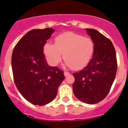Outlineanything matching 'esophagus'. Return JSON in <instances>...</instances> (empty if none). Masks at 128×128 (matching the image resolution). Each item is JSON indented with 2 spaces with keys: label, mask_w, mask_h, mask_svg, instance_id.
<instances>
[{
  "label": "esophagus",
  "mask_w": 128,
  "mask_h": 128,
  "mask_svg": "<svg viewBox=\"0 0 128 128\" xmlns=\"http://www.w3.org/2000/svg\"><path fill=\"white\" fill-rule=\"evenodd\" d=\"M64 74L65 76H68V75H70V73H69L68 72H66V71H65V72H64Z\"/></svg>",
  "instance_id": "obj_1"
}]
</instances>
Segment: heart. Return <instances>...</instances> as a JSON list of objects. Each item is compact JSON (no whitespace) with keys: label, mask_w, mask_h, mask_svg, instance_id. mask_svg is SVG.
I'll list each match as a JSON object with an SVG mask.
<instances>
[{"label":"heart","mask_w":128,"mask_h":128,"mask_svg":"<svg viewBox=\"0 0 128 128\" xmlns=\"http://www.w3.org/2000/svg\"><path fill=\"white\" fill-rule=\"evenodd\" d=\"M94 49L95 44L91 38L67 32L57 36L54 44L46 42L43 51L50 65L57 66L61 62L63 54L66 66L78 70L87 66Z\"/></svg>","instance_id":"heart-1"}]
</instances>
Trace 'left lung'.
I'll return each mask as SVG.
<instances>
[{
  "instance_id": "obj_1",
  "label": "left lung",
  "mask_w": 128,
  "mask_h": 128,
  "mask_svg": "<svg viewBox=\"0 0 128 128\" xmlns=\"http://www.w3.org/2000/svg\"><path fill=\"white\" fill-rule=\"evenodd\" d=\"M94 42L93 57L87 66L73 74V92L80 101L94 104L108 94L117 72L115 48L111 40L94 29L86 28Z\"/></svg>"
}]
</instances>
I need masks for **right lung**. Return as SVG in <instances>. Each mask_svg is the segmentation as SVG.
<instances>
[{
	"label": "right lung",
	"instance_id": "add662e5",
	"mask_svg": "<svg viewBox=\"0 0 128 128\" xmlns=\"http://www.w3.org/2000/svg\"><path fill=\"white\" fill-rule=\"evenodd\" d=\"M54 29H34L18 42L12 54V69L15 85L27 101L44 106L55 98L64 80V72L48 66L43 53L44 44Z\"/></svg>",
	"mask_w": 128,
	"mask_h": 128
}]
</instances>
